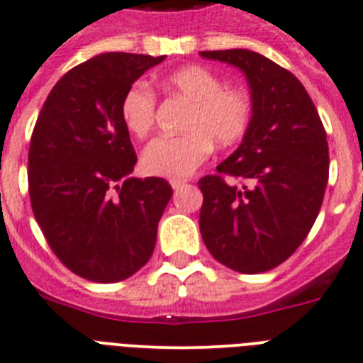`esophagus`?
<instances>
[{"label":"esophagus","instance_id":"1","mask_svg":"<svg viewBox=\"0 0 363 363\" xmlns=\"http://www.w3.org/2000/svg\"><path fill=\"white\" fill-rule=\"evenodd\" d=\"M169 184H172V188L174 189H179L186 184V181L184 179H172V181H169Z\"/></svg>","mask_w":363,"mask_h":363}]
</instances>
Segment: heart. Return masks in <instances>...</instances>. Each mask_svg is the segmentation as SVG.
<instances>
[{"mask_svg":"<svg viewBox=\"0 0 363 363\" xmlns=\"http://www.w3.org/2000/svg\"><path fill=\"white\" fill-rule=\"evenodd\" d=\"M172 96L188 101L182 121L186 133L157 137L143 152V168L150 175L188 177L210 157L213 143L220 148L240 141L253 121V99L240 86H224V79L204 67L179 68L164 79ZM157 97L145 83H137L121 101V119L135 137H146L155 123Z\"/></svg>","mask_w":363,"mask_h":363,"instance_id":"obj_1","label":"heart"}]
</instances>
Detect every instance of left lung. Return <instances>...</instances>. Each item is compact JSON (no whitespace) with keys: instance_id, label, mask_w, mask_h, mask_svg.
<instances>
[{"instance_id":"left-lung-1","label":"left lung","mask_w":363,"mask_h":363,"mask_svg":"<svg viewBox=\"0 0 363 363\" xmlns=\"http://www.w3.org/2000/svg\"><path fill=\"white\" fill-rule=\"evenodd\" d=\"M201 55L242 70L255 108L250 130L217 166L218 175L199 181L202 240L230 269L264 273L295 253L318 217L329 179L328 135L289 70L244 48Z\"/></svg>"}]
</instances>
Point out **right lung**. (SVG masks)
Instances as JSON below:
<instances>
[{
  "mask_svg": "<svg viewBox=\"0 0 363 363\" xmlns=\"http://www.w3.org/2000/svg\"><path fill=\"white\" fill-rule=\"evenodd\" d=\"M164 55L106 52L67 72L48 94L28 150L34 217L55 257L92 282H119L150 260L174 189L130 177L137 162L121 119L128 88Z\"/></svg>",
  "mask_w": 363,
  "mask_h": 363,
  "instance_id": "add662e5",
  "label": "right lung"
}]
</instances>
